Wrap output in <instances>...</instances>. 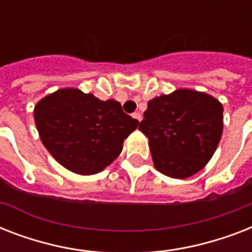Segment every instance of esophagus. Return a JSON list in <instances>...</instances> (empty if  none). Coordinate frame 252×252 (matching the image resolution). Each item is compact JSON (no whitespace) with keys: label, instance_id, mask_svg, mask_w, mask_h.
<instances>
[{"label":"esophagus","instance_id":"esophagus-1","mask_svg":"<svg viewBox=\"0 0 252 252\" xmlns=\"http://www.w3.org/2000/svg\"><path fill=\"white\" fill-rule=\"evenodd\" d=\"M132 116H133V118L136 119V120H138V122H141V120H142V115L140 114V112H134V114L132 115Z\"/></svg>","mask_w":252,"mask_h":252}]
</instances>
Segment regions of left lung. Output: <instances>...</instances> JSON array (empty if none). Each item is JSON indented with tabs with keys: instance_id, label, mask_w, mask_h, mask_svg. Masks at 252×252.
Returning <instances> with one entry per match:
<instances>
[{
	"instance_id": "obj_1",
	"label": "left lung",
	"mask_w": 252,
	"mask_h": 252,
	"mask_svg": "<svg viewBox=\"0 0 252 252\" xmlns=\"http://www.w3.org/2000/svg\"><path fill=\"white\" fill-rule=\"evenodd\" d=\"M222 112L219 99L191 89L149 100L138 129L149 138L154 167L174 179L205 167L222 136Z\"/></svg>"
}]
</instances>
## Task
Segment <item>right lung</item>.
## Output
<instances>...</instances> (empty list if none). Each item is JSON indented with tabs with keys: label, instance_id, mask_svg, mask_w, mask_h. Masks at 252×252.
<instances>
[{
	"label": "right lung",
	"instance_id": "1",
	"mask_svg": "<svg viewBox=\"0 0 252 252\" xmlns=\"http://www.w3.org/2000/svg\"><path fill=\"white\" fill-rule=\"evenodd\" d=\"M45 149L61 166L80 175L103 171L119 157L123 142L138 120L123 112L115 99L103 102L93 94L66 87L45 95L33 108Z\"/></svg>",
	"mask_w": 252,
	"mask_h": 252
}]
</instances>
